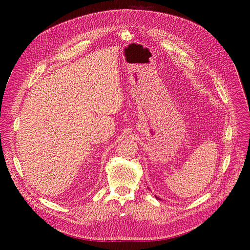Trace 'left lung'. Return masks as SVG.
<instances>
[{"label": "left lung", "instance_id": "1", "mask_svg": "<svg viewBox=\"0 0 250 250\" xmlns=\"http://www.w3.org/2000/svg\"><path fill=\"white\" fill-rule=\"evenodd\" d=\"M155 198H156L157 200H159V201H162V200H161V199H159V198H158V196H157V195H155Z\"/></svg>", "mask_w": 250, "mask_h": 250}]
</instances>
